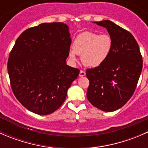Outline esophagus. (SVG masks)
<instances>
[{
  "label": "esophagus",
  "mask_w": 148,
  "mask_h": 148,
  "mask_svg": "<svg viewBox=\"0 0 148 148\" xmlns=\"http://www.w3.org/2000/svg\"><path fill=\"white\" fill-rule=\"evenodd\" d=\"M86 75V73H85V71H82V70H81V71H80V72H79V77H84V76Z\"/></svg>",
  "instance_id": "obj_1"
}]
</instances>
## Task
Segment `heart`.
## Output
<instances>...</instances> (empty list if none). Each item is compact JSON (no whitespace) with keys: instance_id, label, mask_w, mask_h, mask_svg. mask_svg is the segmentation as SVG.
Listing matches in <instances>:
<instances>
[{"instance_id":"obj_1","label":"heart","mask_w":148,"mask_h":148,"mask_svg":"<svg viewBox=\"0 0 148 148\" xmlns=\"http://www.w3.org/2000/svg\"><path fill=\"white\" fill-rule=\"evenodd\" d=\"M112 39L108 34L85 31L74 39L69 56L72 62L77 60L76 54L81 55L83 64L90 68L99 66L108 59L112 50Z\"/></svg>"}]
</instances>
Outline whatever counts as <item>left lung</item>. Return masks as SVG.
<instances>
[{
    "instance_id": "1",
    "label": "left lung",
    "mask_w": 148,
    "mask_h": 148,
    "mask_svg": "<svg viewBox=\"0 0 148 148\" xmlns=\"http://www.w3.org/2000/svg\"><path fill=\"white\" fill-rule=\"evenodd\" d=\"M107 28L112 39L110 55L103 64L86 70V97L104 112H114L131 98L143 69V59L133 36L111 21L94 22Z\"/></svg>"
}]
</instances>
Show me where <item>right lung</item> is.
<instances>
[{"instance_id": "add662e5", "label": "right lung", "mask_w": 148, "mask_h": 148, "mask_svg": "<svg viewBox=\"0 0 148 148\" xmlns=\"http://www.w3.org/2000/svg\"><path fill=\"white\" fill-rule=\"evenodd\" d=\"M71 39L62 22L44 23L23 31L8 61L10 86L16 99L35 114L57 110L79 70L66 64Z\"/></svg>"}]
</instances>
